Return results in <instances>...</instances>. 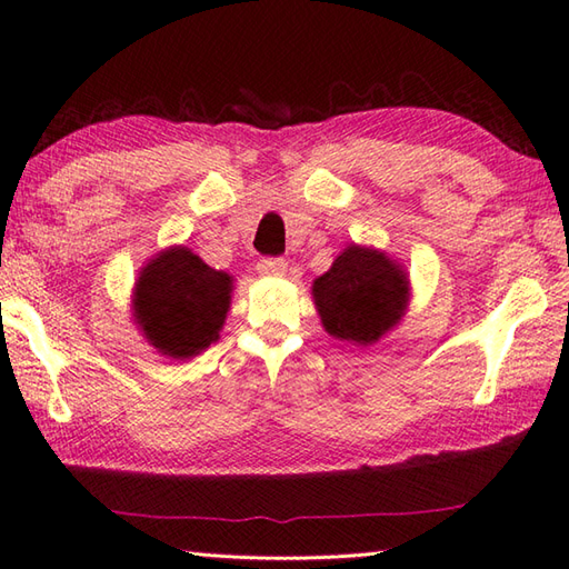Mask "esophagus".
I'll list each match as a JSON object with an SVG mask.
<instances>
[{
  "instance_id": "esophagus-1",
  "label": "esophagus",
  "mask_w": 569,
  "mask_h": 569,
  "mask_svg": "<svg viewBox=\"0 0 569 569\" xmlns=\"http://www.w3.org/2000/svg\"><path fill=\"white\" fill-rule=\"evenodd\" d=\"M258 272L264 277H282L287 272V260L282 258H262L258 262Z\"/></svg>"
}]
</instances>
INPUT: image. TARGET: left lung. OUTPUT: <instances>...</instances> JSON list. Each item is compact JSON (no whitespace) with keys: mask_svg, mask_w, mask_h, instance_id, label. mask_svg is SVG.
Here are the masks:
<instances>
[{"mask_svg":"<svg viewBox=\"0 0 569 569\" xmlns=\"http://www.w3.org/2000/svg\"><path fill=\"white\" fill-rule=\"evenodd\" d=\"M311 295L329 336L370 346L398 327L408 309L410 280L386 252L353 242L317 277Z\"/></svg>","mask_w":569,"mask_h":569,"instance_id":"obj_1","label":"left lung"}]
</instances>
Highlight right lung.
<instances>
[{
    "mask_svg": "<svg viewBox=\"0 0 569 569\" xmlns=\"http://www.w3.org/2000/svg\"><path fill=\"white\" fill-rule=\"evenodd\" d=\"M233 277L213 270L189 248L173 246L149 260L134 284L132 309L144 339L161 356L193 358L223 329Z\"/></svg>",
    "mask_w": 569,
    "mask_h": 569,
    "instance_id": "add662e5",
    "label": "right lung"
}]
</instances>
